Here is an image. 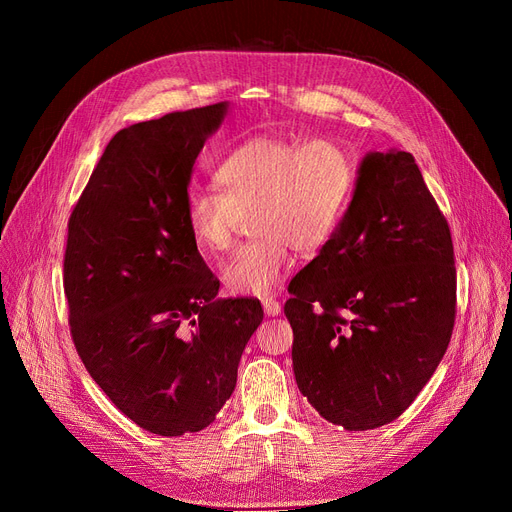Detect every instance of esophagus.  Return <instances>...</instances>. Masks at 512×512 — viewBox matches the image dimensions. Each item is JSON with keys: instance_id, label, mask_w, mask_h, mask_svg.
I'll use <instances>...</instances> for the list:
<instances>
[{"instance_id": "1", "label": "esophagus", "mask_w": 512, "mask_h": 512, "mask_svg": "<svg viewBox=\"0 0 512 512\" xmlns=\"http://www.w3.org/2000/svg\"><path fill=\"white\" fill-rule=\"evenodd\" d=\"M263 312H266L268 317H278L280 315V304L276 300H263Z\"/></svg>"}]
</instances>
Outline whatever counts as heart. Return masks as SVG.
<instances>
[{
  "instance_id": "heart-1",
  "label": "heart",
  "mask_w": 512,
  "mask_h": 512,
  "mask_svg": "<svg viewBox=\"0 0 512 512\" xmlns=\"http://www.w3.org/2000/svg\"><path fill=\"white\" fill-rule=\"evenodd\" d=\"M221 193L191 191L185 221L206 253H223L238 214L251 210L257 240L221 266L236 295H270L295 263V246L315 253L336 232L355 185V163L329 138L255 136L232 148L214 168Z\"/></svg>"
}]
</instances>
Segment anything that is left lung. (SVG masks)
I'll return each instance as SVG.
<instances>
[{
  "label": "left lung",
  "instance_id": "1",
  "mask_svg": "<svg viewBox=\"0 0 512 512\" xmlns=\"http://www.w3.org/2000/svg\"><path fill=\"white\" fill-rule=\"evenodd\" d=\"M455 289L451 229L415 157L368 153L336 232L289 283L304 398L349 432L398 419L447 353Z\"/></svg>",
  "mask_w": 512,
  "mask_h": 512
}]
</instances>
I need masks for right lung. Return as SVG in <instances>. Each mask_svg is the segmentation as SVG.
<instances>
[{"label":"right lung","mask_w":512,"mask_h":512,"mask_svg":"<svg viewBox=\"0 0 512 512\" xmlns=\"http://www.w3.org/2000/svg\"><path fill=\"white\" fill-rule=\"evenodd\" d=\"M229 104L114 136L68 223L63 287L82 364L125 417L159 436L208 427L236 389L259 300L217 298L185 221L193 163Z\"/></svg>","instance_id":"right-lung-1"}]
</instances>
